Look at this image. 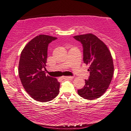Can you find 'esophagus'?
I'll list each match as a JSON object with an SVG mask.
<instances>
[{
	"instance_id": "obj_1",
	"label": "esophagus",
	"mask_w": 131,
	"mask_h": 131,
	"mask_svg": "<svg viewBox=\"0 0 131 131\" xmlns=\"http://www.w3.org/2000/svg\"><path fill=\"white\" fill-rule=\"evenodd\" d=\"M61 79H73V76H62L61 77Z\"/></svg>"
}]
</instances>
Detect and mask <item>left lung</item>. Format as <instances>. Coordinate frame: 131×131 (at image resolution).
<instances>
[{
  "label": "left lung",
  "mask_w": 131,
  "mask_h": 131,
  "mask_svg": "<svg viewBox=\"0 0 131 131\" xmlns=\"http://www.w3.org/2000/svg\"><path fill=\"white\" fill-rule=\"evenodd\" d=\"M74 38L83 47V61L89 65L90 77L78 94L88 100L98 98L104 94L112 81L114 73L112 56L107 46L92 34L78 35Z\"/></svg>",
  "instance_id": "obj_1"
}]
</instances>
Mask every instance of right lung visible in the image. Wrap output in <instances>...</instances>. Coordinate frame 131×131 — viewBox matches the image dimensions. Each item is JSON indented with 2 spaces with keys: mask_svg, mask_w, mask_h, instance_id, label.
I'll use <instances>...</instances> for the list:
<instances>
[{
  "mask_svg": "<svg viewBox=\"0 0 131 131\" xmlns=\"http://www.w3.org/2000/svg\"><path fill=\"white\" fill-rule=\"evenodd\" d=\"M57 37L40 35L26 44L21 53L18 74L24 89L33 99L40 102L54 99L59 94L60 83L46 76L48 45Z\"/></svg>",
  "mask_w": 131,
  "mask_h": 131,
  "instance_id": "add662e5",
  "label": "right lung"
}]
</instances>
